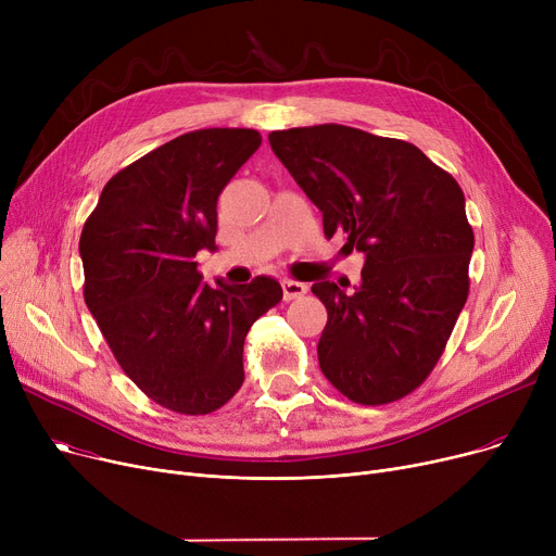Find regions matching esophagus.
Returning <instances> with one entry per match:
<instances>
[{"instance_id": "1", "label": "esophagus", "mask_w": 556, "mask_h": 556, "mask_svg": "<svg viewBox=\"0 0 556 556\" xmlns=\"http://www.w3.org/2000/svg\"><path fill=\"white\" fill-rule=\"evenodd\" d=\"M281 288H283V300H286V302L298 300V298H302V295L308 293V286L302 283V281H295V279H286V281L281 283Z\"/></svg>"}]
</instances>
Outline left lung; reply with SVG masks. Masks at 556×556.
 Segmentation results:
<instances>
[{"label": "left lung", "mask_w": 556, "mask_h": 556, "mask_svg": "<svg viewBox=\"0 0 556 556\" xmlns=\"http://www.w3.org/2000/svg\"><path fill=\"white\" fill-rule=\"evenodd\" d=\"M275 155L323 212L325 237L365 254L361 283L317 281L327 306L317 358L349 401L415 392L469 298L473 229L451 173L415 143L340 124L275 130Z\"/></svg>", "instance_id": "1"}]
</instances>
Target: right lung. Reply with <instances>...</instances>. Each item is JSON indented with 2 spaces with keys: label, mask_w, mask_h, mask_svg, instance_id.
<instances>
[{
  "label": "right lung",
  "mask_w": 556,
  "mask_h": 556,
  "mask_svg": "<svg viewBox=\"0 0 556 556\" xmlns=\"http://www.w3.org/2000/svg\"><path fill=\"white\" fill-rule=\"evenodd\" d=\"M261 146L252 128H204L166 141L103 187L83 225L85 304L130 381L166 410L210 415L243 386V344L283 298L279 281H202L216 250V202Z\"/></svg>",
  "instance_id": "right-lung-1"
}]
</instances>
